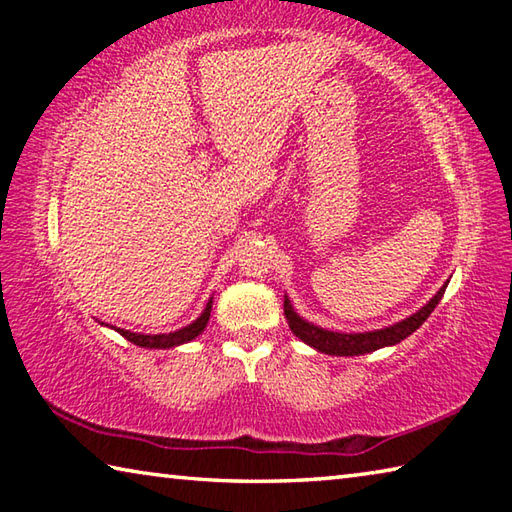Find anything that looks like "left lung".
Masks as SVG:
<instances>
[{
  "label": "left lung",
  "instance_id": "1",
  "mask_svg": "<svg viewBox=\"0 0 512 512\" xmlns=\"http://www.w3.org/2000/svg\"><path fill=\"white\" fill-rule=\"evenodd\" d=\"M445 289L447 287L440 289L436 296H433L427 305L418 311V314L409 316L397 325L377 329V332H363V334L329 332V329L316 327V325L307 323V320H302L296 311H293L291 302L287 298H284V318H287L291 332L296 334L300 341H305L307 345H311V348H316L318 352L336 354V357H357V354H368V352L384 348V345H395V343L404 341L406 336L413 334L415 329H418L424 320L431 316V311L436 309L440 298H443Z\"/></svg>",
  "mask_w": 512,
  "mask_h": 512
}]
</instances>
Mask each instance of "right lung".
I'll use <instances>...</instances> for the list:
<instances>
[{"label": "right lung", "instance_id": "add662e5", "mask_svg": "<svg viewBox=\"0 0 512 512\" xmlns=\"http://www.w3.org/2000/svg\"><path fill=\"white\" fill-rule=\"evenodd\" d=\"M210 309H212V300L207 302V307L201 316H198L192 325H187L183 329H178V332H169V334H135V332H128V329H117V332L124 336L126 341H131L135 345H140V348H176V345H183L189 343L192 339H196L198 334L203 332L207 320H210Z\"/></svg>", "mask_w": 512, "mask_h": 512}]
</instances>
